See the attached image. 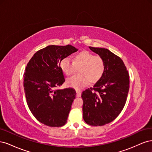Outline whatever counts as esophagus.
I'll list each match as a JSON object with an SVG mask.
<instances>
[{"label": "esophagus", "mask_w": 152, "mask_h": 152, "mask_svg": "<svg viewBox=\"0 0 152 152\" xmlns=\"http://www.w3.org/2000/svg\"><path fill=\"white\" fill-rule=\"evenodd\" d=\"M76 93H77V97H80L81 96V91L79 90H76Z\"/></svg>", "instance_id": "obj_1"}]
</instances>
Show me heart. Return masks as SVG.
Returning a JSON list of instances; mask_svg holds the SVG:
<instances>
[{"instance_id":"b5f03b06","label":"heart","mask_w":152,"mask_h":152,"mask_svg":"<svg viewBox=\"0 0 152 152\" xmlns=\"http://www.w3.org/2000/svg\"><path fill=\"white\" fill-rule=\"evenodd\" d=\"M62 72L68 77L74 74L77 68L79 73L66 81L68 86L80 89L90 82L95 84L103 77L106 64L104 59L87 50H82L73 56V61L69 58H63L59 64Z\"/></svg>"}]
</instances>
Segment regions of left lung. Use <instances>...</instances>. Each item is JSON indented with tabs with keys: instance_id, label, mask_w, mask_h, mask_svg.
Returning <instances> with one entry per match:
<instances>
[{
	"instance_id": "obj_1",
	"label": "left lung",
	"mask_w": 152,
	"mask_h": 152,
	"mask_svg": "<svg viewBox=\"0 0 152 152\" xmlns=\"http://www.w3.org/2000/svg\"><path fill=\"white\" fill-rule=\"evenodd\" d=\"M105 61L103 77L82 93L83 118L89 125L102 126L121 113L129 89V75L122 59L107 49L89 47Z\"/></svg>"
}]
</instances>
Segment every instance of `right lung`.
Instances as JSON below:
<instances>
[{"instance_id":"add662e5","label":"right lung","mask_w":152,"mask_h":152,"mask_svg":"<svg viewBox=\"0 0 152 152\" xmlns=\"http://www.w3.org/2000/svg\"><path fill=\"white\" fill-rule=\"evenodd\" d=\"M78 49L71 45H48L38 50L27 64L23 86L28 108L40 122L50 127L66 123L76 92L56 89L65 81L61 61Z\"/></svg>"}]
</instances>
